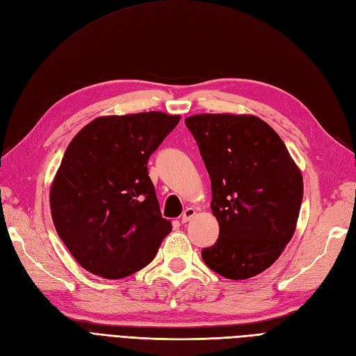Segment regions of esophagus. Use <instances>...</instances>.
Here are the masks:
<instances>
[{"label":"esophagus","instance_id":"34e87169","mask_svg":"<svg viewBox=\"0 0 356 356\" xmlns=\"http://www.w3.org/2000/svg\"><path fill=\"white\" fill-rule=\"evenodd\" d=\"M195 215H196V209H195V208H187V209H184V212H182V217H181V222H182V224L188 222L193 217H195Z\"/></svg>","mask_w":356,"mask_h":356}]
</instances>
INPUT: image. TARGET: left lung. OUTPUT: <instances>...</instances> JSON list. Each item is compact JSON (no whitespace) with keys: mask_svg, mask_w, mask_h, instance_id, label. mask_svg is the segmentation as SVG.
<instances>
[{"mask_svg":"<svg viewBox=\"0 0 356 356\" xmlns=\"http://www.w3.org/2000/svg\"><path fill=\"white\" fill-rule=\"evenodd\" d=\"M212 184L218 239L203 248L211 270L248 279L270 267L293 238L303 178L284 141L255 115L197 114L186 118Z\"/></svg>","mask_w":356,"mask_h":356,"instance_id":"8db88e82","label":"left lung"}]
</instances>
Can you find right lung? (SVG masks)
I'll return each instance as SVG.
<instances>
[{
	"label": "right lung",
	"instance_id": "obj_1",
	"mask_svg": "<svg viewBox=\"0 0 356 356\" xmlns=\"http://www.w3.org/2000/svg\"><path fill=\"white\" fill-rule=\"evenodd\" d=\"M178 122L159 111L99 117L70 143L50 209L59 238L88 272L120 279L154 260L172 225L147 163Z\"/></svg>",
	"mask_w": 356,
	"mask_h": 356
}]
</instances>
